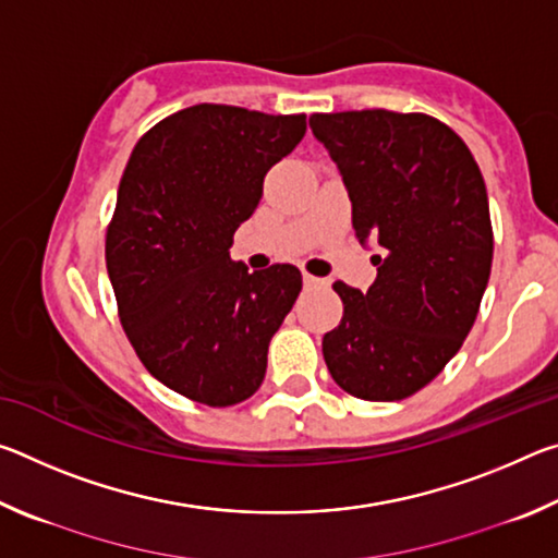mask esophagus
Masks as SVG:
<instances>
[{"label":"esophagus","mask_w":558,"mask_h":558,"mask_svg":"<svg viewBox=\"0 0 558 558\" xmlns=\"http://www.w3.org/2000/svg\"><path fill=\"white\" fill-rule=\"evenodd\" d=\"M302 282H305L307 288H315V286H319V282H323V280L315 278V276H310V272H302Z\"/></svg>","instance_id":"1"}]
</instances>
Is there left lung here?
<instances>
[{
  "instance_id": "obj_1",
  "label": "left lung",
  "mask_w": 558,
  "mask_h": 558,
  "mask_svg": "<svg viewBox=\"0 0 558 558\" xmlns=\"http://www.w3.org/2000/svg\"><path fill=\"white\" fill-rule=\"evenodd\" d=\"M342 174L354 233L376 245L369 290L335 282L344 315L323 339L339 389L401 401L436 379L475 325L493 223L485 179L468 145L423 112L310 116Z\"/></svg>"
}]
</instances>
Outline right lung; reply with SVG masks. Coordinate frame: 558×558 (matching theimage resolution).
Listing matches in <instances>:
<instances>
[{"instance_id": "obj_1", "label": "right lung", "mask_w": 558, "mask_h": 558, "mask_svg": "<svg viewBox=\"0 0 558 558\" xmlns=\"http://www.w3.org/2000/svg\"><path fill=\"white\" fill-rule=\"evenodd\" d=\"M305 130V116L202 102L132 149L106 239L108 276L140 362L186 399L221 409L263 384L302 276L290 263L248 272L231 245L258 209L266 172Z\"/></svg>"}]
</instances>
